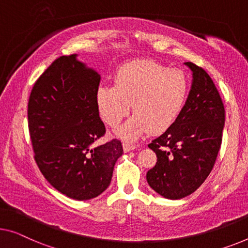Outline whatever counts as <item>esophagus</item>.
<instances>
[{
	"mask_svg": "<svg viewBox=\"0 0 248 248\" xmlns=\"http://www.w3.org/2000/svg\"><path fill=\"white\" fill-rule=\"evenodd\" d=\"M123 147H124V153H129V151L134 150L137 148V146L135 145V143H130V142H124L123 143Z\"/></svg>",
	"mask_w": 248,
	"mask_h": 248,
	"instance_id": "1",
	"label": "esophagus"
}]
</instances>
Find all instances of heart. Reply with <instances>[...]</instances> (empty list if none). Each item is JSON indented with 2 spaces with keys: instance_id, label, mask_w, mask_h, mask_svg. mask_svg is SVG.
<instances>
[{
  "instance_id": "b5f03b06",
  "label": "heart",
  "mask_w": 248,
  "mask_h": 248,
  "mask_svg": "<svg viewBox=\"0 0 248 248\" xmlns=\"http://www.w3.org/2000/svg\"><path fill=\"white\" fill-rule=\"evenodd\" d=\"M188 80L182 70L168 69L151 60H135L118 70L112 84L97 90L99 113L114 127L130 111L134 116L118 135L137 139L149 130L162 132L173 124L183 111L188 95Z\"/></svg>"
}]
</instances>
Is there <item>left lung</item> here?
Masks as SVG:
<instances>
[{
	"label": "left lung",
	"instance_id": "left-lung-1",
	"mask_svg": "<svg viewBox=\"0 0 248 248\" xmlns=\"http://www.w3.org/2000/svg\"><path fill=\"white\" fill-rule=\"evenodd\" d=\"M193 82L177 120L148 147L157 162L147 172L153 189L168 199L193 194L205 182L220 149L225 109L212 78L204 69L185 62Z\"/></svg>",
	"mask_w": 248,
	"mask_h": 248
}]
</instances>
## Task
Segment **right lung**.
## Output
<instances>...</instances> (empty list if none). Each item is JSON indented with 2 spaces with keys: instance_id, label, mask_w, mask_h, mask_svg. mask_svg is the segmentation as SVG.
I'll return each instance as SVG.
<instances>
[{
  "instance_id": "obj_1",
  "label": "right lung",
  "mask_w": 248,
  "mask_h": 248,
  "mask_svg": "<svg viewBox=\"0 0 248 248\" xmlns=\"http://www.w3.org/2000/svg\"><path fill=\"white\" fill-rule=\"evenodd\" d=\"M100 79L77 54L63 55L36 80L29 99L36 165L55 189L77 201L103 193L124 154L117 139L95 147V140L106 134L95 99Z\"/></svg>"
}]
</instances>
